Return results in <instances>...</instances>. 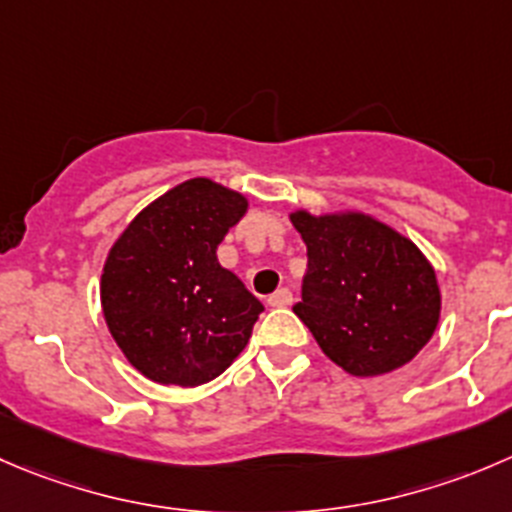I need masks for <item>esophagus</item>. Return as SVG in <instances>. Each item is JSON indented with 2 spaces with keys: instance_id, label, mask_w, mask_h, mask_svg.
I'll list each match as a JSON object with an SVG mask.
<instances>
[{
  "instance_id": "esophagus-1",
  "label": "esophagus",
  "mask_w": 512,
  "mask_h": 512,
  "mask_svg": "<svg viewBox=\"0 0 512 512\" xmlns=\"http://www.w3.org/2000/svg\"><path fill=\"white\" fill-rule=\"evenodd\" d=\"M267 302H270V307H287L292 305V292L287 287H280V290L267 297Z\"/></svg>"
}]
</instances>
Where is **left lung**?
Masks as SVG:
<instances>
[{
	"instance_id": "1",
	"label": "left lung",
	"mask_w": 512,
	"mask_h": 512,
	"mask_svg": "<svg viewBox=\"0 0 512 512\" xmlns=\"http://www.w3.org/2000/svg\"><path fill=\"white\" fill-rule=\"evenodd\" d=\"M290 220L307 245L302 300L292 312L320 350L355 377L413 360L440 320L438 277L418 245L362 212L295 210Z\"/></svg>"
}]
</instances>
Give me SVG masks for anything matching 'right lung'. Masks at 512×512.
<instances>
[{
	"label": "right lung",
	"instance_id": "1",
	"mask_svg": "<svg viewBox=\"0 0 512 512\" xmlns=\"http://www.w3.org/2000/svg\"><path fill=\"white\" fill-rule=\"evenodd\" d=\"M245 212V195L195 177L150 202L109 250L104 320L150 380L197 388L245 350L265 307L217 262V245Z\"/></svg>",
	"mask_w": 512,
	"mask_h": 512
}]
</instances>
